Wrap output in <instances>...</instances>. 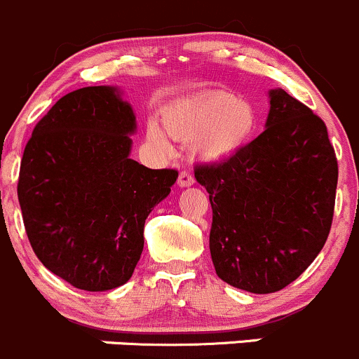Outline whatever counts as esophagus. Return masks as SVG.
I'll return each mask as SVG.
<instances>
[{"label": "esophagus", "instance_id": "34e87169", "mask_svg": "<svg viewBox=\"0 0 359 359\" xmlns=\"http://www.w3.org/2000/svg\"><path fill=\"white\" fill-rule=\"evenodd\" d=\"M195 183V180H194V176L190 175V172L188 171H181L180 172V178H178V184L181 188H184V187H191V184Z\"/></svg>", "mask_w": 359, "mask_h": 359}]
</instances>
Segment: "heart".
Segmentation results:
<instances>
[{
    "label": "heart",
    "instance_id": "heart-1",
    "mask_svg": "<svg viewBox=\"0 0 359 359\" xmlns=\"http://www.w3.org/2000/svg\"><path fill=\"white\" fill-rule=\"evenodd\" d=\"M161 124L172 140L190 143V152L197 161L212 164L228 161L252 142L257 116L250 103L216 91L169 107ZM162 131L152 126L149 138L161 149H168Z\"/></svg>",
    "mask_w": 359,
    "mask_h": 359
}]
</instances>
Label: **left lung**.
I'll return each instance as SVG.
<instances>
[{
	"mask_svg": "<svg viewBox=\"0 0 359 359\" xmlns=\"http://www.w3.org/2000/svg\"><path fill=\"white\" fill-rule=\"evenodd\" d=\"M195 178L209 194V249L223 282L271 294L323 249L337 158L323 121L282 88L269 91L264 131L228 161L197 165Z\"/></svg>",
	"mask_w": 359,
	"mask_h": 359,
	"instance_id": "8db88e82",
	"label": "left lung"
}]
</instances>
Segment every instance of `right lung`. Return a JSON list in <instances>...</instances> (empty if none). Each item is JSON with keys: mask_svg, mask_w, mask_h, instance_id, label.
Instances as JSON below:
<instances>
[{"mask_svg": "<svg viewBox=\"0 0 359 359\" xmlns=\"http://www.w3.org/2000/svg\"><path fill=\"white\" fill-rule=\"evenodd\" d=\"M131 105L114 86L65 95L36 124L17 194L38 259L72 287L103 292L131 278L145 219L178 178L129 157Z\"/></svg>", "mask_w": 359, "mask_h": 359, "instance_id": "obj_1", "label": "right lung"}]
</instances>
